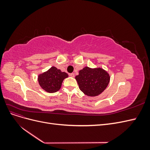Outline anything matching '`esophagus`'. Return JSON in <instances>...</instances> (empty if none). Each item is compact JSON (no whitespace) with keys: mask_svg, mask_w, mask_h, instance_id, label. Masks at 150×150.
Instances as JSON below:
<instances>
[{"mask_svg":"<svg viewBox=\"0 0 150 150\" xmlns=\"http://www.w3.org/2000/svg\"><path fill=\"white\" fill-rule=\"evenodd\" d=\"M69 76L71 77H72V78H74L75 75H74V73H71V74H69Z\"/></svg>","mask_w":150,"mask_h":150,"instance_id":"1","label":"esophagus"}]
</instances>
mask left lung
Returning <instances> with one entry per match:
<instances>
[{
	"label": "left lung",
	"mask_w": 150,
	"mask_h": 150,
	"mask_svg": "<svg viewBox=\"0 0 150 150\" xmlns=\"http://www.w3.org/2000/svg\"><path fill=\"white\" fill-rule=\"evenodd\" d=\"M81 91L89 96H96L106 88L110 77L101 68L91 69L85 67L76 76Z\"/></svg>",
	"instance_id": "8db88e82"
}]
</instances>
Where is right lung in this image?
Returning <instances> with one entry per match:
<instances>
[{"mask_svg":"<svg viewBox=\"0 0 150 150\" xmlns=\"http://www.w3.org/2000/svg\"><path fill=\"white\" fill-rule=\"evenodd\" d=\"M67 74L61 72L56 67H52L47 72L40 74L38 78L39 85L49 93H55L59 90L63 80L67 78Z\"/></svg>","mask_w":150,"mask_h":150,"instance_id":"1","label":"right lung"}]
</instances>
